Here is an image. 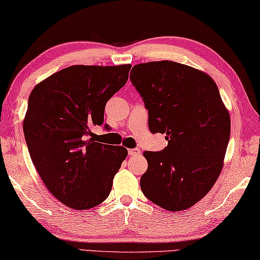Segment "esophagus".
I'll list each match as a JSON object with an SVG mask.
<instances>
[{
	"instance_id": "esophagus-1",
	"label": "esophagus",
	"mask_w": 260,
	"mask_h": 260,
	"mask_svg": "<svg viewBox=\"0 0 260 260\" xmlns=\"http://www.w3.org/2000/svg\"><path fill=\"white\" fill-rule=\"evenodd\" d=\"M127 153H129L130 157H135V155L141 154V150H139V149H130L129 151H127Z\"/></svg>"
}]
</instances>
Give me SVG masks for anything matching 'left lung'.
Listing matches in <instances>:
<instances>
[{
	"mask_svg": "<svg viewBox=\"0 0 260 260\" xmlns=\"http://www.w3.org/2000/svg\"><path fill=\"white\" fill-rule=\"evenodd\" d=\"M130 80L149 110V127L166 134L160 152L145 151L144 195L161 208H190L221 173L230 138V115L216 83L205 72L162 60L138 63Z\"/></svg>",
	"mask_w": 260,
	"mask_h": 260,
	"instance_id": "obj_1",
	"label": "left lung"
}]
</instances>
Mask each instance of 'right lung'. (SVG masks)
I'll use <instances>...</instances> for the list:
<instances>
[{"label": "right lung", "instance_id": "add662e5", "mask_svg": "<svg viewBox=\"0 0 260 260\" xmlns=\"http://www.w3.org/2000/svg\"><path fill=\"white\" fill-rule=\"evenodd\" d=\"M131 65L66 67L43 80L29 96L23 130L44 185L72 209L105 201L127 155L123 146L88 138L105 108L127 81Z\"/></svg>", "mask_w": 260, "mask_h": 260}]
</instances>
